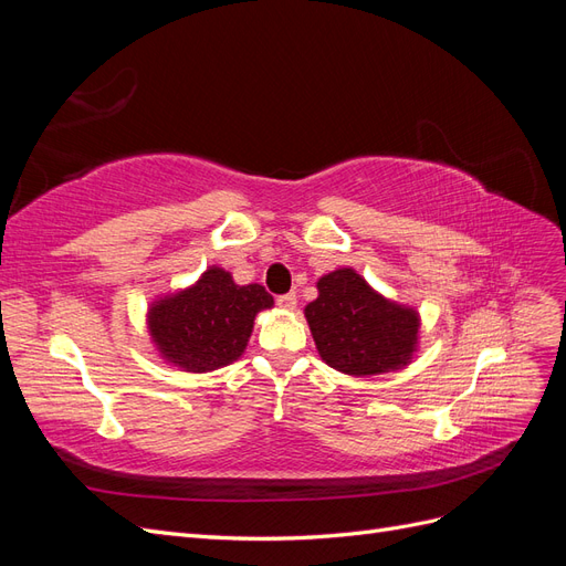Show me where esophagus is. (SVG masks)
Masks as SVG:
<instances>
[{"label":"esophagus","instance_id":"esophagus-1","mask_svg":"<svg viewBox=\"0 0 566 566\" xmlns=\"http://www.w3.org/2000/svg\"><path fill=\"white\" fill-rule=\"evenodd\" d=\"M276 302H279L281 310H285V312H293L295 306H297V295H295V293H285V295H281Z\"/></svg>","mask_w":566,"mask_h":566}]
</instances>
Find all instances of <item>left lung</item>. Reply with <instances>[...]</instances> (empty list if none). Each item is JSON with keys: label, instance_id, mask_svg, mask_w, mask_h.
<instances>
[{"label": "left lung", "instance_id": "left-lung-1", "mask_svg": "<svg viewBox=\"0 0 566 566\" xmlns=\"http://www.w3.org/2000/svg\"><path fill=\"white\" fill-rule=\"evenodd\" d=\"M318 297L304 306L321 358L331 368L368 378L399 370L418 352L420 314L387 300L349 266L318 279Z\"/></svg>", "mask_w": 566, "mask_h": 566}]
</instances>
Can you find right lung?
I'll return each instance as SVG.
<instances>
[{"instance_id": "right-lung-1", "label": "right lung", "mask_w": 566, "mask_h": 566, "mask_svg": "<svg viewBox=\"0 0 566 566\" xmlns=\"http://www.w3.org/2000/svg\"><path fill=\"white\" fill-rule=\"evenodd\" d=\"M271 306L262 285H238L229 271L210 266L193 285L153 302L146 325L165 364L210 373L243 356L254 316Z\"/></svg>"}]
</instances>
